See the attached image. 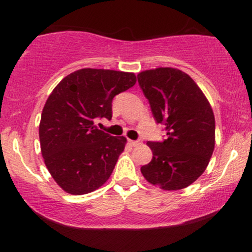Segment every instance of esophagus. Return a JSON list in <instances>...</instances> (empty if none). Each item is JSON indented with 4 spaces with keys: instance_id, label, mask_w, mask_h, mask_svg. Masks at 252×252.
I'll list each match as a JSON object with an SVG mask.
<instances>
[{
    "instance_id": "obj_1",
    "label": "esophagus",
    "mask_w": 252,
    "mask_h": 252,
    "mask_svg": "<svg viewBox=\"0 0 252 252\" xmlns=\"http://www.w3.org/2000/svg\"><path fill=\"white\" fill-rule=\"evenodd\" d=\"M140 143H141L140 141H132V140H129V144H130V146H132V147L138 146V144H140Z\"/></svg>"
}]
</instances>
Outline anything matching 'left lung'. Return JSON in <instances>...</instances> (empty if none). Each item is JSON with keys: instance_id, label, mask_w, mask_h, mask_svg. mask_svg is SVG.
Here are the masks:
<instances>
[{"instance_id": "8db88e82", "label": "left lung", "mask_w": 252, "mask_h": 252, "mask_svg": "<svg viewBox=\"0 0 252 252\" xmlns=\"http://www.w3.org/2000/svg\"><path fill=\"white\" fill-rule=\"evenodd\" d=\"M137 79L156 122L167 130L163 142H147L153 158L141 173L161 189H186L205 172L215 149L211 104L194 80L178 68L146 70Z\"/></svg>"}]
</instances>
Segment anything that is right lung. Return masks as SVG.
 Here are the masks:
<instances>
[{"label": "right lung", "mask_w": 252, "mask_h": 252, "mask_svg": "<svg viewBox=\"0 0 252 252\" xmlns=\"http://www.w3.org/2000/svg\"><path fill=\"white\" fill-rule=\"evenodd\" d=\"M132 72L82 68L66 76L48 96L39 126L48 172L65 192L82 195L103 186L126 144L94 126L112 117V99L134 86Z\"/></svg>", "instance_id": "add662e5"}]
</instances>
